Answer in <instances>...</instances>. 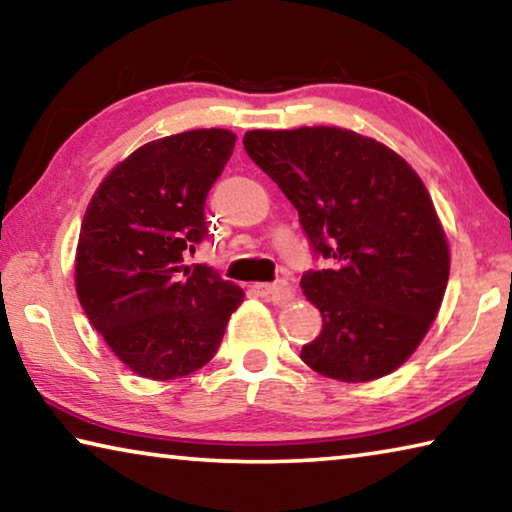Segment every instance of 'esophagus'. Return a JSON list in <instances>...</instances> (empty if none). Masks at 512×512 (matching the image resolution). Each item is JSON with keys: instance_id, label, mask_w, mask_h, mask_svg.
<instances>
[{"instance_id": "obj_1", "label": "esophagus", "mask_w": 512, "mask_h": 512, "mask_svg": "<svg viewBox=\"0 0 512 512\" xmlns=\"http://www.w3.org/2000/svg\"><path fill=\"white\" fill-rule=\"evenodd\" d=\"M259 296L268 298L273 302H287L291 298V289L287 282H275V284H255L253 287Z\"/></svg>"}]
</instances>
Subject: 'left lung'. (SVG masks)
<instances>
[{"label": "left lung", "instance_id": "1", "mask_svg": "<svg viewBox=\"0 0 512 512\" xmlns=\"http://www.w3.org/2000/svg\"><path fill=\"white\" fill-rule=\"evenodd\" d=\"M244 146L327 259L300 280L323 316L302 361L352 384L391 375L429 332L449 280L447 237L420 176L388 146L336 126L248 131Z\"/></svg>", "mask_w": 512, "mask_h": 512}]
</instances>
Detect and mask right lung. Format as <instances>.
Listing matches in <instances>:
<instances>
[{"instance_id": "add662e5", "label": "right lung", "mask_w": 512, "mask_h": 512, "mask_svg": "<svg viewBox=\"0 0 512 512\" xmlns=\"http://www.w3.org/2000/svg\"><path fill=\"white\" fill-rule=\"evenodd\" d=\"M237 135L201 128L140 146L112 169L85 210L76 296L115 357L167 381L219 350L244 289L212 266H185L207 237L205 201Z\"/></svg>"}]
</instances>
